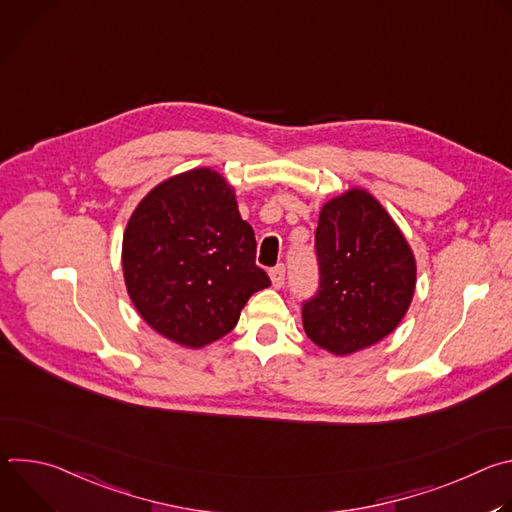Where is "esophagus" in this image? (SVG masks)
Here are the masks:
<instances>
[{"mask_svg": "<svg viewBox=\"0 0 512 512\" xmlns=\"http://www.w3.org/2000/svg\"><path fill=\"white\" fill-rule=\"evenodd\" d=\"M269 277H271L273 287H275V289H279V287L283 285V281H285V267H283V265L273 267V269L269 271Z\"/></svg>", "mask_w": 512, "mask_h": 512, "instance_id": "esophagus-1", "label": "esophagus"}]
</instances>
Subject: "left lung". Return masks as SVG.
<instances>
[{
    "instance_id": "8db88e82",
    "label": "left lung",
    "mask_w": 512,
    "mask_h": 512,
    "mask_svg": "<svg viewBox=\"0 0 512 512\" xmlns=\"http://www.w3.org/2000/svg\"><path fill=\"white\" fill-rule=\"evenodd\" d=\"M320 289L302 322L320 348L346 356L389 336L417 283L415 255L383 204L362 188L324 202L316 229Z\"/></svg>"
}]
</instances>
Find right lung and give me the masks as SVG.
Returning a JSON list of instances; mask_svg holds the SVG:
<instances>
[{"mask_svg":"<svg viewBox=\"0 0 512 512\" xmlns=\"http://www.w3.org/2000/svg\"><path fill=\"white\" fill-rule=\"evenodd\" d=\"M235 188L212 168L154 186L131 212L121 247L137 314L164 338L202 348L229 334L247 300L271 285Z\"/></svg>","mask_w":512,"mask_h":512,"instance_id":"right-lung-1","label":"right lung"}]
</instances>
